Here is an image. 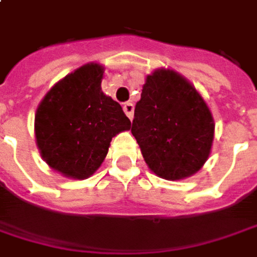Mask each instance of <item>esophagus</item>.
<instances>
[{
	"label": "esophagus",
	"mask_w": 257,
	"mask_h": 257,
	"mask_svg": "<svg viewBox=\"0 0 257 257\" xmlns=\"http://www.w3.org/2000/svg\"><path fill=\"white\" fill-rule=\"evenodd\" d=\"M123 112L126 113L129 119H132L134 118V103H131V102L123 103Z\"/></svg>",
	"instance_id": "34e87169"
}]
</instances>
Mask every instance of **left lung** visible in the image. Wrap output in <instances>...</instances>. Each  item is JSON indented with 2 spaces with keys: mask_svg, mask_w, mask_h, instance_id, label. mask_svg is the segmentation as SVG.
<instances>
[{
  "mask_svg": "<svg viewBox=\"0 0 257 257\" xmlns=\"http://www.w3.org/2000/svg\"><path fill=\"white\" fill-rule=\"evenodd\" d=\"M131 132L149 169L164 179L179 181L208 161L215 122L195 86L162 68L146 76Z\"/></svg>",
  "mask_w": 257,
  "mask_h": 257,
  "instance_id": "8db88e82",
  "label": "left lung"
}]
</instances>
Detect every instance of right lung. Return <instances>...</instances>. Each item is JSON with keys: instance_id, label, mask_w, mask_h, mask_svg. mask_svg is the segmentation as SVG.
I'll list each match as a JSON object with an SVG mask.
<instances>
[{"instance_id": "add662e5", "label": "right lung", "mask_w": 257, "mask_h": 257, "mask_svg": "<svg viewBox=\"0 0 257 257\" xmlns=\"http://www.w3.org/2000/svg\"><path fill=\"white\" fill-rule=\"evenodd\" d=\"M103 67L86 64L54 85L35 113L41 156L57 172L86 179L103 162L112 138L131 129L122 106L102 92Z\"/></svg>"}]
</instances>
